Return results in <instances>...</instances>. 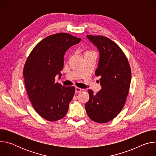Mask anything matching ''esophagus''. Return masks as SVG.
<instances>
[{"instance_id":"34e87169","label":"esophagus","mask_w":156,"mask_h":156,"mask_svg":"<svg viewBox=\"0 0 156 156\" xmlns=\"http://www.w3.org/2000/svg\"><path fill=\"white\" fill-rule=\"evenodd\" d=\"M83 91V90L81 88H80V87H75V93H80Z\"/></svg>"}]
</instances>
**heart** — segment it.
I'll return each mask as SVG.
<instances>
[{
    "label": "heart",
    "mask_w": 156,
    "mask_h": 156,
    "mask_svg": "<svg viewBox=\"0 0 156 156\" xmlns=\"http://www.w3.org/2000/svg\"><path fill=\"white\" fill-rule=\"evenodd\" d=\"M90 52V51H87V52Z\"/></svg>",
    "instance_id": "b5f03b06"
}]
</instances>
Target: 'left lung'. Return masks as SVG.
<instances>
[{
    "label": "left lung",
    "instance_id": "1",
    "mask_svg": "<svg viewBox=\"0 0 156 156\" xmlns=\"http://www.w3.org/2000/svg\"><path fill=\"white\" fill-rule=\"evenodd\" d=\"M86 36L99 52L95 74L101 76L102 89L96 94L88 90L90 99L85 108L92 120L107 123L116 117L125 105L130 86L131 69L126 57L115 42L102 36Z\"/></svg>",
    "mask_w": 156,
    "mask_h": 156
}]
</instances>
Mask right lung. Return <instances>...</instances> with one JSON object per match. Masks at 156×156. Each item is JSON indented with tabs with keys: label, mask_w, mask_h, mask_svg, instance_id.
<instances>
[{
	"label": "right lung",
	"mask_w": 156,
	"mask_h": 156,
	"mask_svg": "<svg viewBox=\"0 0 156 156\" xmlns=\"http://www.w3.org/2000/svg\"><path fill=\"white\" fill-rule=\"evenodd\" d=\"M81 38L60 33L40 41L29 55L23 69L29 99L36 112L48 121L62 119L68 112L75 88L55 83L61 77L65 52L79 43Z\"/></svg>",
	"instance_id": "add662e5"
}]
</instances>
